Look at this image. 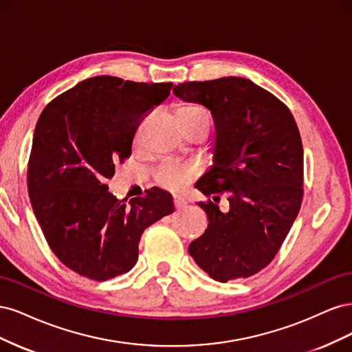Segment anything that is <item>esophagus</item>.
Masks as SVG:
<instances>
[{"mask_svg":"<svg viewBox=\"0 0 352 352\" xmlns=\"http://www.w3.org/2000/svg\"><path fill=\"white\" fill-rule=\"evenodd\" d=\"M173 204H175L176 208H182L184 206L188 204V202H186V199L184 197H175L173 198Z\"/></svg>","mask_w":352,"mask_h":352,"instance_id":"34e87169","label":"esophagus"}]
</instances>
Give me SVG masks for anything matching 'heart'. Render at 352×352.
Instances as JSON below:
<instances>
[{
    "label": "heart",
    "mask_w": 352,
    "mask_h": 352,
    "mask_svg": "<svg viewBox=\"0 0 352 352\" xmlns=\"http://www.w3.org/2000/svg\"><path fill=\"white\" fill-rule=\"evenodd\" d=\"M177 119L182 122L185 127H198L210 126V117L207 111L197 104L186 102L177 109ZM199 173V167L194 163H179L173 160H167L158 167L155 179L157 182L172 190L184 189L190 180H194Z\"/></svg>",
    "instance_id": "obj_1"
}]
</instances>
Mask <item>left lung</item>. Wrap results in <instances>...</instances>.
<instances>
[{
	"label": "left lung",
	"instance_id": "obj_1",
	"mask_svg": "<svg viewBox=\"0 0 352 352\" xmlns=\"http://www.w3.org/2000/svg\"><path fill=\"white\" fill-rule=\"evenodd\" d=\"M176 97L204 105L216 124L214 166L197 188L208 228L189 254L219 282L250 278L278 254L301 208L304 151L289 109L245 78L184 82ZM225 193L230 210L217 204Z\"/></svg>",
	"mask_w": 352,
	"mask_h": 352
}]
</instances>
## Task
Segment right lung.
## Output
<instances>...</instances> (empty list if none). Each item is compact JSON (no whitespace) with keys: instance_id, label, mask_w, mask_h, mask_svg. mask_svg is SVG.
<instances>
[{"instance_id":"obj_1","label":"right lung","mask_w":352,"mask_h":352,"mask_svg":"<svg viewBox=\"0 0 352 352\" xmlns=\"http://www.w3.org/2000/svg\"><path fill=\"white\" fill-rule=\"evenodd\" d=\"M173 83L95 76L42 110L28 163V192L57 258L104 282L129 272L144 230L173 212L172 195L151 188L129 202L109 192L114 166L131 157L138 126Z\"/></svg>"}]
</instances>
